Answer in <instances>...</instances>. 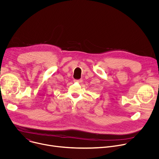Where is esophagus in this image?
Segmentation results:
<instances>
[{
  "instance_id": "34e87169",
  "label": "esophagus",
  "mask_w": 159,
  "mask_h": 159,
  "mask_svg": "<svg viewBox=\"0 0 159 159\" xmlns=\"http://www.w3.org/2000/svg\"><path fill=\"white\" fill-rule=\"evenodd\" d=\"M74 81L75 82H77V83H81V82H82V79H79V80L75 79V80H74Z\"/></svg>"
}]
</instances>
